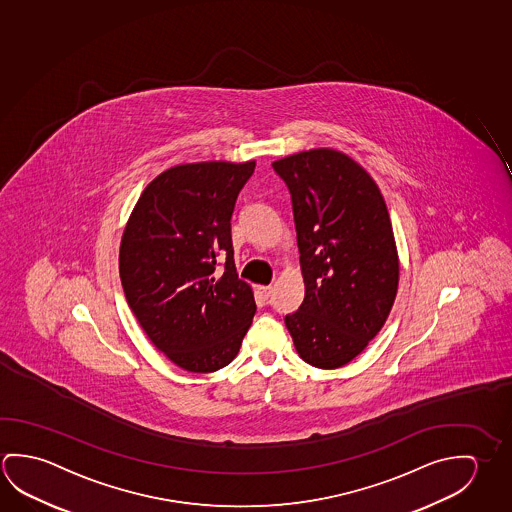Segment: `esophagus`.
I'll list each match as a JSON object with an SVG mask.
<instances>
[{
    "mask_svg": "<svg viewBox=\"0 0 512 512\" xmlns=\"http://www.w3.org/2000/svg\"><path fill=\"white\" fill-rule=\"evenodd\" d=\"M271 293H273V287H269V285H260V287H257V294H259V298L262 302H268L269 298H271Z\"/></svg>",
    "mask_w": 512,
    "mask_h": 512,
    "instance_id": "1",
    "label": "esophagus"
}]
</instances>
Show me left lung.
Listing matches in <instances>:
<instances>
[{
    "label": "left lung",
    "mask_w": 512,
    "mask_h": 512,
    "mask_svg": "<svg viewBox=\"0 0 512 512\" xmlns=\"http://www.w3.org/2000/svg\"><path fill=\"white\" fill-rule=\"evenodd\" d=\"M293 203L305 298L285 327L310 366L341 368L384 327L398 289L386 202L364 169L319 148L273 162Z\"/></svg>",
    "instance_id": "obj_1"
}]
</instances>
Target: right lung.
<instances>
[{
    "label": "right lung",
    "instance_id": "1",
    "mask_svg": "<svg viewBox=\"0 0 512 512\" xmlns=\"http://www.w3.org/2000/svg\"><path fill=\"white\" fill-rule=\"evenodd\" d=\"M255 162L175 166L146 185L126 223L119 275L151 343L193 373L234 361L255 316L237 277L230 219Z\"/></svg>",
    "mask_w": 512,
    "mask_h": 512
}]
</instances>
